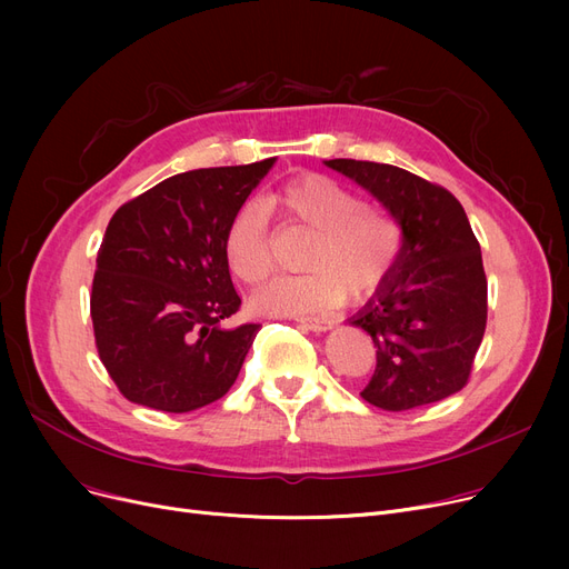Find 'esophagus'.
<instances>
[{"label": "esophagus", "mask_w": 569, "mask_h": 569, "mask_svg": "<svg viewBox=\"0 0 569 569\" xmlns=\"http://www.w3.org/2000/svg\"><path fill=\"white\" fill-rule=\"evenodd\" d=\"M297 325L305 327V330H311V332H325V330H330V327H332V320H327V318H297Z\"/></svg>", "instance_id": "esophagus-1"}]
</instances>
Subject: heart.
<instances>
[{"mask_svg": "<svg viewBox=\"0 0 569 569\" xmlns=\"http://www.w3.org/2000/svg\"><path fill=\"white\" fill-rule=\"evenodd\" d=\"M269 207L311 228L305 251L307 274L279 277L253 295V307L272 316H305L337 307L346 292L365 295L392 272L403 247L399 223L385 209L360 202L346 184L320 172L286 182ZM230 272L244 283H260L272 272L269 223L256 202L234 209L223 234Z\"/></svg>", "mask_w": 569, "mask_h": 569, "instance_id": "heart-1", "label": "heart"}]
</instances>
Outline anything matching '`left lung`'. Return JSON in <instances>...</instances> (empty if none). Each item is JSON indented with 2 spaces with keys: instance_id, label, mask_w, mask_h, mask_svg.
Returning <instances> with one entry per match:
<instances>
[{
  "instance_id": "8db88e82",
  "label": "left lung",
  "mask_w": 569,
  "mask_h": 569,
  "mask_svg": "<svg viewBox=\"0 0 569 569\" xmlns=\"http://www.w3.org/2000/svg\"><path fill=\"white\" fill-rule=\"evenodd\" d=\"M371 191L401 223L403 247L373 300L350 322L371 335L376 371L360 392L401 412L468 385L487 330V274L461 202L403 168L325 161Z\"/></svg>"
}]
</instances>
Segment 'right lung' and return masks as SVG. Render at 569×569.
I'll use <instances>...</instances> for the list:
<instances>
[{"instance_id": "right-lung-1", "label": "right lung", "mask_w": 569, "mask_h": 569, "mask_svg": "<svg viewBox=\"0 0 569 569\" xmlns=\"http://www.w3.org/2000/svg\"><path fill=\"white\" fill-rule=\"evenodd\" d=\"M272 163L174 174L112 214L89 313L101 362L129 401L191 412L237 380L260 325L221 327L242 307L223 234Z\"/></svg>"}]
</instances>
